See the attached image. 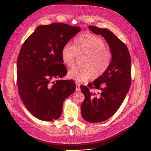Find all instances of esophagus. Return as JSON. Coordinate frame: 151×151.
Listing matches in <instances>:
<instances>
[{
    "label": "esophagus",
    "instance_id": "34e87169",
    "mask_svg": "<svg viewBox=\"0 0 151 151\" xmlns=\"http://www.w3.org/2000/svg\"><path fill=\"white\" fill-rule=\"evenodd\" d=\"M76 91H80L81 88H80V85L78 83H76Z\"/></svg>",
    "mask_w": 151,
    "mask_h": 151
}]
</instances>
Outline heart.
Returning a JSON list of instances; mask_svg holds the SVG:
<instances>
[{
    "label": "heart",
    "mask_w": 151,
    "mask_h": 151,
    "mask_svg": "<svg viewBox=\"0 0 151 151\" xmlns=\"http://www.w3.org/2000/svg\"><path fill=\"white\" fill-rule=\"evenodd\" d=\"M77 56H82L81 67L74 68L69 71L68 76L82 83L91 78L96 79L108 70L112 63V52L106 48L104 41L99 37L90 33L82 34L76 37L73 45L66 44L62 48V62L68 68H72Z\"/></svg>",
    "instance_id": "1"
}]
</instances>
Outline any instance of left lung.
I'll use <instances>...</instances> for the list:
<instances>
[{
  "label": "left lung",
  "instance_id": "obj_1",
  "mask_svg": "<svg viewBox=\"0 0 151 151\" xmlns=\"http://www.w3.org/2000/svg\"><path fill=\"white\" fill-rule=\"evenodd\" d=\"M95 34L104 37L113 58L105 73L85 87L81 85L85 99L81 106L82 118L89 122H99L110 118L122 104L132 82L131 57L125 45L112 32L89 26ZM93 89L98 93L93 92Z\"/></svg>",
  "mask_w": 151,
  "mask_h": 151
}]
</instances>
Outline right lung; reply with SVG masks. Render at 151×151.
<instances>
[{
	"instance_id": "right-lung-1",
	"label": "right lung",
	"mask_w": 151,
	"mask_h": 151,
	"mask_svg": "<svg viewBox=\"0 0 151 151\" xmlns=\"http://www.w3.org/2000/svg\"><path fill=\"white\" fill-rule=\"evenodd\" d=\"M80 31L62 23L39 26L21 47L17 64L18 93L27 110L40 120L58 119L63 101L76 89L72 80H52L67 74L61 51Z\"/></svg>"
}]
</instances>
